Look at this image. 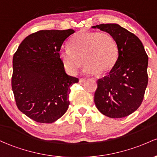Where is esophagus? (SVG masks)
<instances>
[{
    "label": "esophagus",
    "instance_id": "obj_1",
    "mask_svg": "<svg viewBox=\"0 0 157 157\" xmlns=\"http://www.w3.org/2000/svg\"><path fill=\"white\" fill-rule=\"evenodd\" d=\"M86 81L85 78H80L79 79V82H85Z\"/></svg>",
    "mask_w": 157,
    "mask_h": 157
}]
</instances>
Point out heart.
<instances>
[{"instance_id": "1", "label": "heart", "mask_w": 157, "mask_h": 157, "mask_svg": "<svg viewBox=\"0 0 157 157\" xmlns=\"http://www.w3.org/2000/svg\"><path fill=\"white\" fill-rule=\"evenodd\" d=\"M59 58L66 71L75 75L83 61L84 73H106L112 70L118 58V45L112 34L106 32H78L70 42V48L59 51Z\"/></svg>"}]
</instances>
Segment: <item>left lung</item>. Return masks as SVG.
Listing matches in <instances>:
<instances>
[{"mask_svg": "<svg viewBox=\"0 0 157 157\" xmlns=\"http://www.w3.org/2000/svg\"><path fill=\"white\" fill-rule=\"evenodd\" d=\"M112 34L118 45V58L109 75L97 81L94 102L112 118H121L137 110L142 102L148 75V57L134 33L117 24L93 26Z\"/></svg>", "mask_w": 157, "mask_h": 157, "instance_id": "left-lung-1", "label": "left lung"}]
</instances>
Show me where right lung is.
<instances>
[{
	"instance_id": "1",
	"label": "right lung",
	"mask_w": 157,
	"mask_h": 157,
	"mask_svg": "<svg viewBox=\"0 0 157 157\" xmlns=\"http://www.w3.org/2000/svg\"><path fill=\"white\" fill-rule=\"evenodd\" d=\"M72 29L40 31L27 36L13 58L12 89L18 109L38 123L51 124L68 109L70 87L78 78L66 73L59 58Z\"/></svg>"
}]
</instances>
